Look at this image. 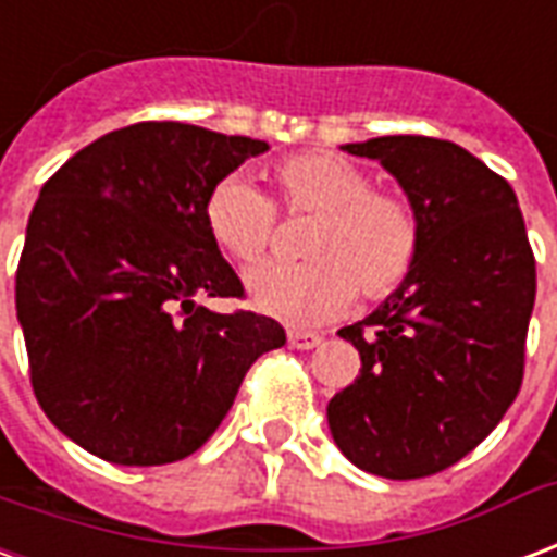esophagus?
Returning <instances> with one entry per match:
<instances>
[{
    "mask_svg": "<svg viewBox=\"0 0 557 557\" xmlns=\"http://www.w3.org/2000/svg\"><path fill=\"white\" fill-rule=\"evenodd\" d=\"M321 342H324V339H321L319 333L295 331V327H292V331H289V345H292V348H300V351H310V348H319Z\"/></svg>",
    "mask_w": 557,
    "mask_h": 557,
    "instance_id": "1",
    "label": "esophagus"
}]
</instances>
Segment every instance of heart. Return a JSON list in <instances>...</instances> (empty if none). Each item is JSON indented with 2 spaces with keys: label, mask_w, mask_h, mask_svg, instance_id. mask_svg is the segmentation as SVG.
Masks as SVG:
<instances>
[{
  "label": "heart",
  "mask_w": 557,
  "mask_h": 557,
  "mask_svg": "<svg viewBox=\"0 0 557 557\" xmlns=\"http://www.w3.org/2000/svg\"><path fill=\"white\" fill-rule=\"evenodd\" d=\"M277 203L312 218L300 265L262 262L245 274L250 304L289 324H321L351 304L393 295L419 257V218L405 197L333 152H300L271 171ZM206 230L236 262H257L274 236V206L245 176H224L203 206Z\"/></svg>",
  "instance_id": "obj_1"
}]
</instances>
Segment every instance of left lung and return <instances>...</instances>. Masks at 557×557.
Returning a JSON list of instances; mask_svg holds the SVG:
<instances>
[{
	"label": "left lung",
	"mask_w": 557,
	"mask_h": 557,
	"mask_svg": "<svg viewBox=\"0 0 557 557\" xmlns=\"http://www.w3.org/2000/svg\"><path fill=\"white\" fill-rule=\"evenodd\" d=\"M381 162L419 218L413 271L339 336L362 369L327 405L354 467L407 481L443 472L502 422L520 393L534 310V253L517 195L451 141L383 135L342 144Z\"/></svg>",
	"instance_id": "left-lung-1"
}]
</instances>
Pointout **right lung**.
Instances as JSON below:
<instances>
[{"mask_svg":"<svg viewBox=\"0 0 557 557\" xmlns=\"http://www.w3.org/2000/svg\"><path fill=\"white\" fill-rule=\"evenodd\" d=\"M265 141L191 123H132L40 188L16 268V319L49 422L117 467L183 460L215 434L274 319L215 312L242 280L203 206Z\"/></svg>","mask_w":557,"mask_h":557,"instance_id":"1","label":"right lung"}]
</instances>
